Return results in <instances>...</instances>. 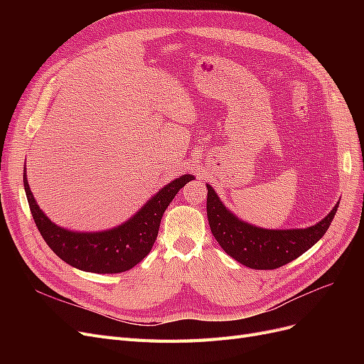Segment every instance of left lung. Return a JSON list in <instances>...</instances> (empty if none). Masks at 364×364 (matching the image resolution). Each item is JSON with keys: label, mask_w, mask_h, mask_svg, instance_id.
Here are the masks:
<instances>
[{"label": "left lung", "mask_w": 364, "mask_h": 364, "mask_svg": "<svg viewBox=\"0 0 364 364\" xmlns=\"http://www.w3.org/2000/svg\"><path fill=\"white\" fill-rule=\"evenodd\" d=\"M206 214L211 232L228 255L255 270L278 269L301 257L321 240L331 225L338 203L321 222L305 229H262L234 215L206 185Z\"/></svg>", "instance_id": "left-lung-1"}]
</instances>
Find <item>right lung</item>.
I'll return each instance as SVG.
<instances>
[{
	"instance_id": "obj_1",
	"label": "right lung",
	"mask_w": 364,
	"mask_h": 364,
	"mask_svg": "<svg viewBox=\"0 0 364 364\" xmlns=\"http://www.w3.org/2000/svg\"><path fill=\"white\" fill-rule=\"evenodd\" d=\"M194 179L191 174L167 183L126 223L102 232H74L54 225L33 197L24 170V188L33 220L42 238L70 266L92 273H119L144 259L156 241L165 209L182 186Z\"/></svg>"
}]
</instances>
